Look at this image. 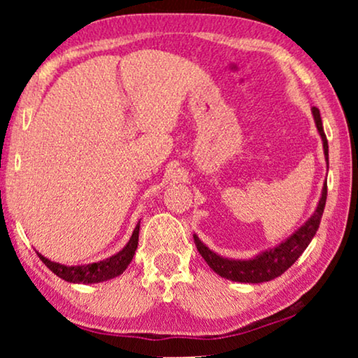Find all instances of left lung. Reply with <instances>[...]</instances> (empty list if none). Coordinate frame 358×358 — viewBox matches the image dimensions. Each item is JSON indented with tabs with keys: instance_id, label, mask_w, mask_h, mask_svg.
Returning a JSON list of instances; mask_svg holds the SVG:
<instances>
[{
	"instance_id": "8db88e82",
	"label": "left lung",
	"mask_w": 358,
	"mask_h": 358,
	"mask_svg": "<svg viewBox=\"0 0 358 358\" xmlns=\"http://www.w3.org/2000/svg\"><path fill=\"white\" fill-rule=\"evenodd\" d=\"M313 115H315L317 131H320L322 138V146H324L327 166H329V155H327L329 146H327V138H326L324 129H322L320 109L313 107ZM326 197H327V184H324V187H322V194H321L320 203H317L316 207V212L313 213V217L308 220V222L303 224V227L298 229L293 236L288 238L287 241H283L282 244H278L277 248L259 254V256H256L254 259H249V261H234V259H224L222 256H218V254L210 251V249L205 246L197 236H194L195 246H197V251L202 254V257L207 261L208 266L212 267L220 277H224L233 282H243V283H261V282L273 280V278L282 275L288 267L295 264L296 259L300 257L303 251L308 248V244L311 243V239L315 238L317 228H320L322 212H324Z\"/></svg>"
}]
</instances>
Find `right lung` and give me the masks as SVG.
<instances>
[{
  "instance_id": "right-lung-1",
  "label": "right lung",
  "mask_w": 358,
  "mask_h": 358,
  "mask_svg": "<svg viewBox=\"0 0 358 358\" xmlns=\"http://www.w3.org/2000/svg\"><path fill=\"white\" fill-rule=\"evenodd\" d=\"M138 233H140V222L134 229V234H131L130 241L127 243V246L122 249L120 252H117L115 256L106 259V261L87 264V266H78V267L63 266V264L48 261L47 257L42 256V254L38 252L37 254L38 257H41V261L45 264V266L50 268L55 275L63 278V280L71 282V283L104 282V280H109V278L120 275V273L127 268V266L131 262V259L135 256L136 246H138Z\"/></svg>"
}]
</instances>
